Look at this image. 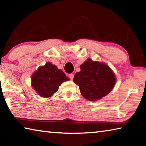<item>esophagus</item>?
Wrapping results in <instances>:
<instances>
[{
  "label": "esophagus",
  "mask_w": 146,
  "mask_h": 146,
  "mask_svg": "<svg viewBox=\"0 0 146 146\" xmlns=\"http://www.w3.org/2000/svg\"><path fill=\"white\" fill-rule=\"evenodd\" d=\"M68 76H69V78L71 79V80H73L74 78V75L73 74H70V75H68Z\"/></svg>",
  "instance_id": "obj_1"
}]
</instances>
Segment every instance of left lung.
I'll return each instance as SVG.
<instances>
[{
    "instance_id": "1",
    "label": "left lung",
    "mask_w": 146,
    "mask_h": 146,
    "mask_svg": "<svg viewBox=\"0 0 146 146\" xmlns=\"http://www.w3.org/2000/svg\"><path fill=\"white\" fill-rule=\"evenodd\" d=\"M73 82L86 99L95 101L105 97L115 85V76L109 66L89 58L80 66Z\"/></svg>"
}]
</instances>
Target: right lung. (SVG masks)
<instances>
[{
  "label": "right lung",
  "mask_w": 146,
  "mask_h": 146,
  "mask_svg": "<svg viewBox=\"0 0 146 146\" xmlns=\"http://www.w3.org/2000/svg\"><path fill=\"white\" fill-rule=\"evenodd\" d=\"M32 86L40 97L48 98L58 91L63 82L68 80L62 71L50 62L40 67L31 76Z\"/></svg>",
  "instance_id": "1"
}]
</instances>
